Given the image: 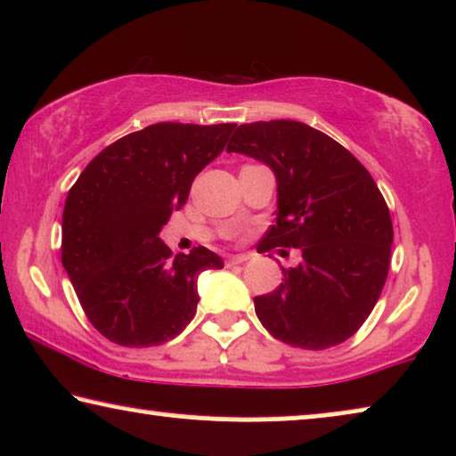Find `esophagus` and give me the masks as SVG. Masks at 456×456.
I'll return each instance as SVG.
<instances>
[{"label": "esophagus", "mask_w": 456, "mask_h": 456, "mask_svg": "<svg viewBox=\"0 0 456 456\" xmlns=\"http://www.w3.org/2000/svg\"><path fill=\"white\" fill-rule=\"evenodd\" d=\"M248 259L247 253H239V255H230V264H245V261Z\"/></svg>", "instance_id": "34e87169"}]
</instances>
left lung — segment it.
<instances>
[{"label":"left lung","instance_id":"1","mask_svg":"<svg viewBox=\"0 0 456 456\" xmlns=\"http://www.w3.org/2000/svg\"><path fill=\"white\" fill-rule=\"evenodd\" d=\"M228 153L264 161L278 180L276 224L257 245L301 248L282 284L255 297L273 338L322 351L363 326L390 270L392 220L376 180L354 155L303 122L240 124Z\"/></svg>","mask_w":456,"mask_h":456}]
</instances>
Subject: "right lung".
I'll return each instance as SVG.
<instances>
[{
	"instance_id": "1",
	"label": "right lung",
	"mask_w": 456,
	"mask_h": 456,
	"mask_svg": "<svg viewBox=\"0 0 456 456\" xmlns=\"http://www.w3.org/2000/svg\"><path fill=\"white\" fill-rule=\"evenodd\" d=\"M236 124L159 122L89 161L68 191L61 264L93 328L120 346H158L195 317L199 272L224 267L205 247L174 255L159 239Z\"/></svg>"
}]
</instances>
